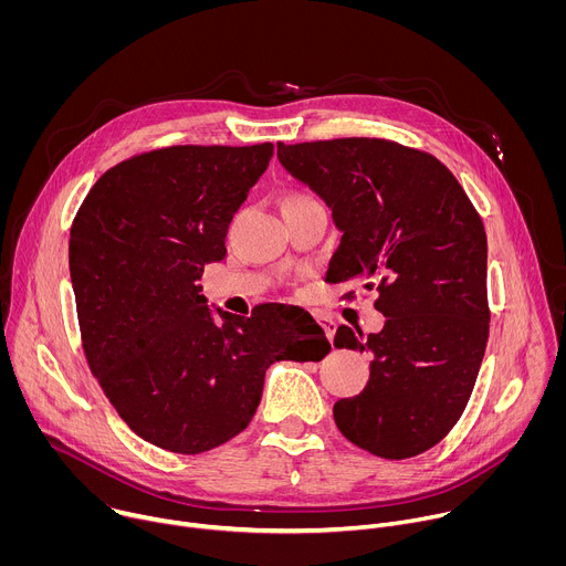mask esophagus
Returning <instances> with one entry per match:
<instances>
[{"mask_svg": "<svg viewBox=\"0 0 566 566\" xmlns=\"http://www.w3.org/2000/svg\"><path fill=\"white\" fill-rule=\"evenodd\" d=\"M317 322L322 325V329H325L327 338L334 340V336H336V322L332 317H327V315H317Z\"/></svg>", "mask_w": 566, "mask_h": 566, "instance_id": "34e87169", "label": "esophagus"}]
</instances>
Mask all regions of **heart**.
I'll return each mask as SVG.
<instances>
[{"label":"heart","instance_id":"1","mask_svg":"<svg viewBox=\"0 0 566 566\" xmlns=\"http://www.w3.org/2000/svg\"><path fill=\"white\" fill-rule=\"evenodd\" d=\"M300 199H306V195H302V192H293V195H289V197L284 199V203H291V201H300Z\"/></svg>","mask_w":566,"mask_h":566}]
</instances>
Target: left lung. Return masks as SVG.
Wrapping results in <instances>:
<instances>
[{
	"label": "left lung",
	"mask_w": 566,
	"mask_h": 566,
	"mask_svg": "<svg viewBox=\"0 0 566 566\" xmlns=\"http://www.w3.org/2000/svg\"><path fill=\"white\" fill-rule=\"evenodd\" d=\"M277 158L343 230L327 280H367L387 317L378 334L336 332V347L374 356L365 389L334 406L336 426L376 457H417L463 415L486 352L481 217L439 158L394 140L277 143Z\"/></svg>",
	"instance_id": "obj_1"
}]
</instances>
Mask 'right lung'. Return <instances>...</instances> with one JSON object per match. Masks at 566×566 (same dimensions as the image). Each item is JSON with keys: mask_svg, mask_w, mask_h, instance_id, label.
Returning <instances> with one entry per match:
<instances>
[{"mask_svg": "<svg viewBox=\"0 0 566 566\" xmlns=\"http://www.w3.org/2000/svg\"><path fill=\"white\" fill-rule=\"evenodd\" d=\"M273 143L172 145L109 168L69 239L77 325L92 374L120 419L179 454L244 430L275 360H322L332 345L311 317L291 334L282 306L251 317L201 295L203 266L226 258L232 214L269 168Z\"/></svg>", "mask_w": 566, "mask_h": 566, "instance_id": "add662e5", "label": "right lung"}]
</instances>
